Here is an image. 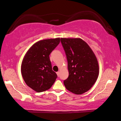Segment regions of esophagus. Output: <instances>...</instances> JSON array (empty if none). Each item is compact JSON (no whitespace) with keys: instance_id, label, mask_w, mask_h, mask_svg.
<instances>
[{"instance_id":"obj_1","label":"esophagus","mask_w":121,"mask_h":121,"mask_svg":"<svg viewBox=\"0 0 121 121\" xmlns=\"http://www.w3.org/2000/svg\"><path fill=\"white\" fill-rule=\"evenodd\" d=\"M56 74H57V75H58V76L59 77V74H60V73H59V71H58V72H56Z\"/></svg>"}]
</instances>
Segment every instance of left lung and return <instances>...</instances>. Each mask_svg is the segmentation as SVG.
Wrapping results in <instances>:
<instances>
[{
  "mask_svg": "<svg viewBox=\"0 0 121 121\" xmlns=\"http://www.w3.org/2000/svg\"><path fill=\"white\" fill-rule=\"evenodd\" d=\"M68 61L69 76L64 81L68 91L76 95L86 92L95 84L99 76L95 55L84 40L79 38H61Z\"/></svg>",
  "mask_w": 121,
  "mask_h": 121,
  "instance_id": "8db88e82",
  "label": "left lung"
}]
</instances>
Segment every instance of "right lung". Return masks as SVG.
<instances>
[{
  "label": "right lung",
  "instance_id": "obj_1",
  "mask_svg": "<svg viewBox=\"0 0 121 121\" xmlns=\"http://www.w3.org/2000/svg\"><path fill=\"white\" fill-rule=\"evenodd\" d=\"M60 42V38L37 42L22 60L21 71L23 78L26 84L37 92L50 89L56 80L57 75L52 70L49 56Z\"/></svg>",
  "mask_w": 121,
  "mask_h": 121
}]
</instances>
